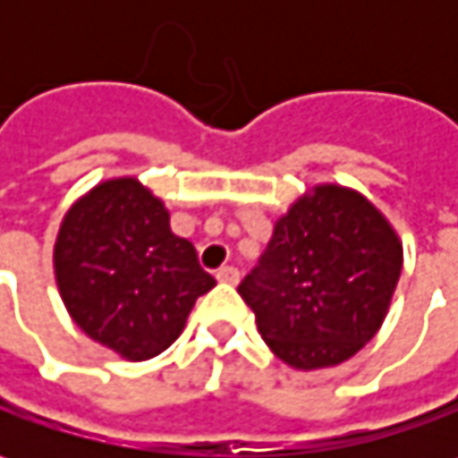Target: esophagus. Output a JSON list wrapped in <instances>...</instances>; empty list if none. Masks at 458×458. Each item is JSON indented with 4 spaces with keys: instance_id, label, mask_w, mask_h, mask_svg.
<instances>
[{
    "instance_id": "34e87169",
    "label": "esophagus",
    "mask_w": 458,
    "mask_h": 458,
    "mask_svg": "<svg viewBox=\"0 0 458 458\" xmlns=\"http://www.w3.org/2000/svg\"><path fill=\"white\" fill-rule=\"evenodd\" d=\"M216 280H219V283H229V285H237L239 270L237 267H232V265H224V267L216 270Z\"/></svg>"
}]
</instances>
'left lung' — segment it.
Instances as JSON below:
<instances>
[{
    "label": "left lung",
    "mask_w": 458,
    "mask_h": 458,
    "mask_svg": "<svg viewBox=\"0 0 458 458\" xmlns=\"http://www.w3.org/2000/svg\"><path fill=\"white\" fill-rule=\"evenodd\" d=\"M400 270L403 247L377 208L349 188L318 185L277 219L237 291L275 357L321 369L377 334Z\"/></svg>",
    "instance_id": "left-lung-1"
}]
</instances>
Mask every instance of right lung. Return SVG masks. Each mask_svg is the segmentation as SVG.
I'll use <instances>...</instances> for the list:
<instances>
[{
  "label": "right lung",
  "instance_id": "1",
  "mask_svg": "<svg viewBox=\"0 0 458 458\" xmlns=\"http://www.w3.org/2000/svg\"><path fill=\"white\" fill-rule=\"evenodd\" d=\"M55 280L81 331L132 361L175 342L216 285L193 244L170 232L163 201L134 178L97 185L65 214Z\"/></svg>",
  "mask_w": 458,
  "mask_h": 458
}]
</instances>
